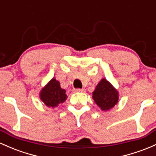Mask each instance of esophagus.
<instances>
[{
    "label": "esophagus",
    "instance_id": "esophagus-1",
    "mask_svg": "<svg viewBox=\"0 0 156 156\" xmlns=\"http://www.w3.org/2000/svg\"><path fill=\"white\" fill-rule=\"evenodd\" d=\"M75 92H86V90L84 89H75L74 90Z\"/></svg>",
    "mask_w": 156,
    "mask_h": 156
}]
</instances>
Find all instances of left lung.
<instances>
[{
	"label": "left lung",
	"mask_w": 156,
	"mask_h": 156,
	"mask_svg": "<svg viewBox=\"0 0 156 156\" xmlns=\"http://www.w3.org/2000/svg\"><path fill=\"white\" fill-rule=\"evenodd\" d=\"M92 98L101 110L107 111L118 104L119 92L107 80L102 78L92 92Z\"/></svg>",
	"instance_id": "left-lung-1"
}]
</instances>
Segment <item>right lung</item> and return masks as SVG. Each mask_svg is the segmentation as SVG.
Here are the masks:
<instances>
[{
  "instance_id": "1",
  "label": "right lung",
  "mask_w": 156,
  "mask_h": 156,
  "mask_svg": "<svg viewBox=\"0 0 156 156\" xmlns=\"http://www.w3.org/2000/svg\"><path fill=\"white\" fill-rule=\"evenodd\" d=\"M40 98L48 107H56L67 98L66 90L60 86V83L55 78H52L42 89L40 92Z\"/></svg>"
}]
</instances>
